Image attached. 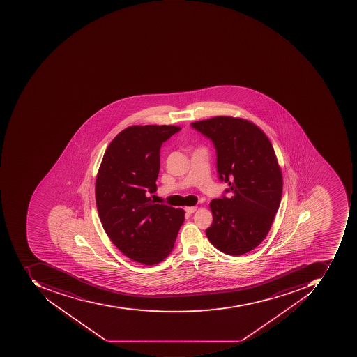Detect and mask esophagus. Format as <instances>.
Masks as SVG:
<instances>
[{"mask_svg": "<svg viewBox=\"0 0 357 357\" xmlns=\"http://www.w3.org/2000/svg\"><path fill=\"white\" fill-rule=\"evenodd\" d=\"M196 209H197V207H195V206H193V207L184 208V210H185V212H187V213H189V215H192V213H193V212L196 211Z\"/></svg>", "mask_w": 357, "mask_h": 357, "instance_id": "esophagus-1", "label": "esophagus"}]
</instances>
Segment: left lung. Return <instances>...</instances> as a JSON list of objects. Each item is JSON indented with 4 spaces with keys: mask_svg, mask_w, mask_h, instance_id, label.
I'll use <instances>...</instances> for the list:
<instances>
[{
    "mask_svg": "<svg viewBox=\"0 0 357 357\" xmlns=\"http://www.w3.org/2000/svg\"><path fill=\"white\" fill-rule=\"evenodd\" d=\"M191 126L211 140L219 179L229 184L210 203L213 222L206 235L225 255H245L265 239L279 209L282 174L275 150L261 128L241 118L215 116Z\"/></svg>",
    "mask_w": 357,
    "mask_h": 357,
    "instance_id": "left-lung-1",
    "label": "left lung"
}]
</instances>
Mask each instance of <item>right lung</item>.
Returning <instances> with one entry per match:
<instances>
[{
  "label": "right lung",
  "instance_id": "add662e5",
  "mask_svg": "<svg viewBox=\"0 0 357 357\" xmlns=\"http://www.w3.org/2000/svg\"><path fill=\"white\" fill-rule=\"evenodd\" d=\"M181 130L175 126H133L120 132L102 156L96 199L102 227L128 259L161 263L173 251L184 211L154 204L160 149Z\"/></svg>",
  "mask_w": 357,
  "mask_h": 357
}]
</instances>
